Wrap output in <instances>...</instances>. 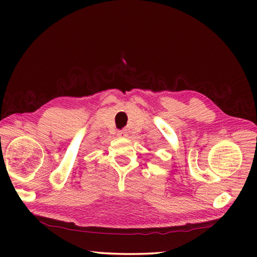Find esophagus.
I'll return each instance as SVG.
<instances>
[{
	"label": "esophagus",
	"mask_w": 257,
	"mask_h": 257,
	"mask_svg": "<svg viewBox=\"0 0 257 257\" xmlns=\"http://www.w3.org/2000/svg\"><path fill=\"white\" fill-rule=\"evenodd\" d=\"M118 136L119 137H127V132L125 130H120V132H118Z\"/></svg>",
	"instance_id": "obj_1"
}]
</instances>
